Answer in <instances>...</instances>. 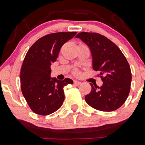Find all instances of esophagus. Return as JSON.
<instances>
[{"mask_svg":"<svg viewBox=\"0 0 145 145\" xmlns=\"http://www.w3.org/2000/svg\"><path fill=\"white\" fill-rule=\"evenodd\" d=\"M81 83V82L78 81V80H74V84L76 85H79Z\"/></svg>","mask_w":145,"mask_h":145,"instance_id":"1","label":"esophagus"}]
</instances>
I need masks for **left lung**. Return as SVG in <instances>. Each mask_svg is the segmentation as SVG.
Wrapping results in <instances>:
<instances>
[{
	"label": "left lung",
	"instance_id": "left-lung-1",
	"mask_svg": "<svg viewBox=\"0 0 145 145\" xmlns=\"http://www.w3.org/2000/svg\"><path fill=\"white\" fill-rule=\"evenodd\" d=\"M76 38L89 47L92 57V67L100 71L103 85L92 86L85 101L101 111L115 110L127 99L131 83V71L127 60L121 50L106 37L94 33L82 32ZM104 77H103V76Z\"/></svg>",
	"mask_w": 145,
	"mask_h": 145
}]
</instances>
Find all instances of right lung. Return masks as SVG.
Segmentation results:
<instances>
[{"mask_svg":"<svg viewBox=\"0 0 145 145\" xmlns=\"http://www.w3.org/2000/svg\"><path fill=\"white\" fill-rule=\"evenodd\" d=\"M76 33L62 32L42 37L25 55L21 69V91L36 114L47 115L57 110L65 100L64 87L74 83L70 78H51V65L58 57L62 45Z\"/></svg>","mask_w":145,"mask_h":145,"instance_id":"add662e5","label":"right lung"}]
</instances>
